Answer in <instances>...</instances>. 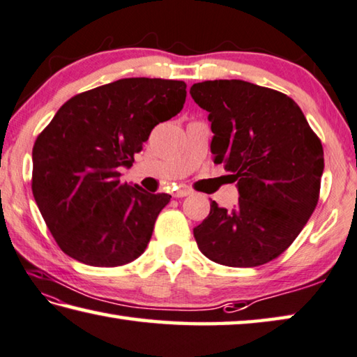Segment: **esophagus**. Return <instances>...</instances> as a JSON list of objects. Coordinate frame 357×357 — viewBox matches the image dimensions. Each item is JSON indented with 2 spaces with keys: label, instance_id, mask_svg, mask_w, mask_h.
Here are the masks:
<instances>
[{
  "label": "esophagus",
  "instance_id": "obj_1",
  "mask_svg": "<svg viewBox=\"0 0 357 357\" xmlns=\"http://www.w3.org/2000/svg\"><path fill=\"white\" fill-rule=\"evenodd\" d=\"M192 193V189H189V187H179L178 190H174L173 192V197L174 198H184V197H187V195H190Z\"/></svg>",
  "mask_w": 357,
  "mask_h": 357
}]
</instances>
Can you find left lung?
<instances>
[{
  "label": "left lung",
  "instance_id": "left-lung-1",
  "mask_svg": "<svg viewBox=\"0 0 357 357\" xmlns=\"http://www.w3.org/2000/svg\"><path fill=\"white\" fill-rule=\"evenodd\" d=\"M209 112L211 151L237 183L234 209L211 203L193 229L199 251L228 267H257L286 251L312 215L325 168L323 146L300 106L278 90L241 79L193 84Z\"/></svg>",
  "mask_w": 357,
  "mask_h": 357
}]
</instances>
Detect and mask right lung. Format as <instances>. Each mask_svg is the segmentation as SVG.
Segmentation results:
<instances>
[{"label": "right lung", "mask_w": 357, "mask_h": 357, "mask_svg": "<svg viewBox=\"0 0 357 357\" xmlns=\"http://www.w3.org/2000/svg\"><path fill=\"white\" fill-rule=\"evenodd\" d=\"M185 82L126 77L75 95L32 148V193L59 248L92 267H119L150 242L167 193L121 184L153 128L181 112Z\"/></svg>", "instance_id": "right-lung-1"}]
</instances>
